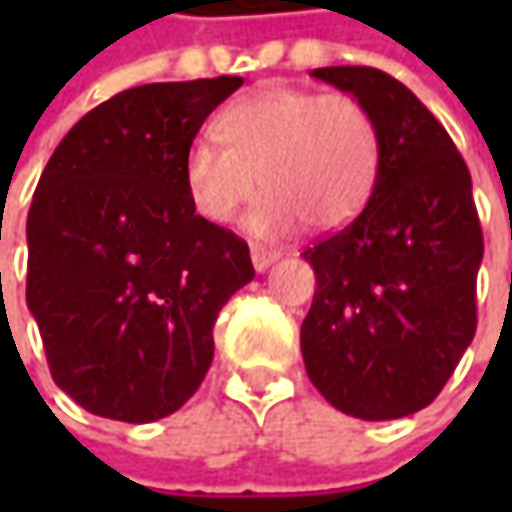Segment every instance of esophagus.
<instances>
[{
    "label": "esophagus",
    "instance_id": "34e87169",
    "mask_svg": "<svg viewBox=\"0 0 512 512\" xmlns=\"http://www.w3.org/2000/svg\"><path fill=\"white\" fill-rule=\"evenodd\" d=\"M250 259H253V267H256V273H265L267 267L273 265L276 259H279V253L276 250H267V247L253 245L250 247Z\"/></svg>",
    "mask_w": 512,
    "mask_h": 512
}]
</instances>
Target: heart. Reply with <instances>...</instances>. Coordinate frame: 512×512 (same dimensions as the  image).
I'll list each match as a JSON object with an SVG mask.
<instances>
[{
  "mask_svg": "<svg viewBox=\"0 0 512 512\" xmlns=\"http://www.w3.org/2000/svg\"><path fill=\"white\" fill-rule=\"evenodd\" d=\"M213 136L185 153V187L207 222L225 225L259 185L267 193L245 216V230L279 239L302 222L313 230L347 225L379 173V130L359 99L319 90H253L230 102Z\"/></svg>",
  "mask_w": 512,
  "mask_h": 512,
  "instance_id": "b5f03b06",
  "label": "heart"
}]
</instances>
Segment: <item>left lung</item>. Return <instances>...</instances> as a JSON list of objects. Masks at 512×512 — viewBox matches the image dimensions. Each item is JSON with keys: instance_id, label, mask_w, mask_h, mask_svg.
I'll return each mask as SVG.
<instances>
[{"instance_id": "8db88e82", "label": "left lung", "mask_w": 512, "mask_h": 512, "mask_svg": "<svg viewBox=\"0 0 512 512\" xmlns=\"http://www.w3.org/2000/svg\"><path fill=\"white\" fill-rule=\"evenodd\" d=\"M379 130L364 210L307 247L316 293L302 322L310 382L364 422L402 419L439 396L476 333L484 256L473 182L439 119L376 68H316Z\"/></svg>"}]
</instances>
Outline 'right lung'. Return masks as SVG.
I'll return each instance as SVG.
<instances>
[{
  "instance_id": "right-lung-1",
  "label": "right lung",
  "mask_w": 512,
  "mask_h": 512,
  "mask_svg": "<svg viewBox=\"0 0 512 512\" xmlns=\"http://www.w3.org/2000/svg\"><path fill=\"white\" fill-rule=\"evenodd\" d=\"M242 76L153 82L82 116L28 213V310L50 376L93 416L145 424L199 390L213 325L256 273L196 213L185 153Z\"/></svg>"
}]
</instances>
